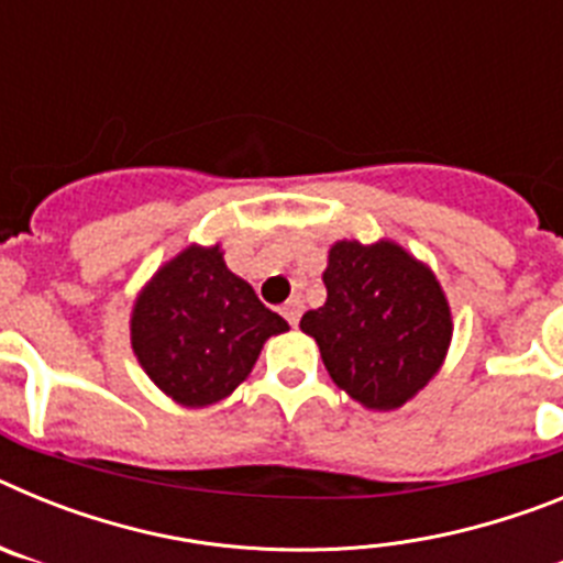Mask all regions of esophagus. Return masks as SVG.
Returning a JSON list of instances; mask_svg holds the SVG:
<instances>
[{
  "label": "esophagus",
  "instance_id": "obj_1",
  "mask_svg": "<svg viewBox=\"0 0 563 563\" xmlns=\"http://www.w3.org/2000/svg\"><path fill=\"white\" fill-rule=\"evenodd\" d=\"M301 312H305V305H301V298H290L285 307H282V316L287 318V324L296 327L298 318H301Z\"/></svg>",
  "mask_w": 563,
  "mask_h": 563
}]
</instances>
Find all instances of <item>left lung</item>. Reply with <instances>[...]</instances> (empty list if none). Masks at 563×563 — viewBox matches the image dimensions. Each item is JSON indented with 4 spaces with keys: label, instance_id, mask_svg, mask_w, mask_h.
I'll list each match as a JSON object with an SVG mask.
<instances>
[{
    "label": "left lung",
    "instance_id": "obj_1",
    "mask_svg": "<svg viewBox=\"0 0 563 563\" xmlns=\"http://www.w3.org/2000/svg\"><path fill=\"white\" fill-rule=\"evenodd\" d=\"M327 305L305 312L332 380L366 409H400L437 375L451 310L429 267L395 242H338L324 271Z\"/></svg>",
    "mask_w": 563,
    "mask_h": 563
}]
</instances>
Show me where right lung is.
Wrapping results in <instances>:
<instances>
[{"instance_id":"right-lung-1","label":"right lung","mask_w":563,"mask_h":563,"mask_svg":"<svg viewBox=\"0 0 563 563\" xmlns=\"http://www.w3.org/2000/svg\"><path fill=\"white\" fill-rule=\"evenodd\" d=\"M287 330L220 247H186L157 271L132 312V350L168 397L202 409L251 375L271 335Z\"/></svg>"}]
</instances>
